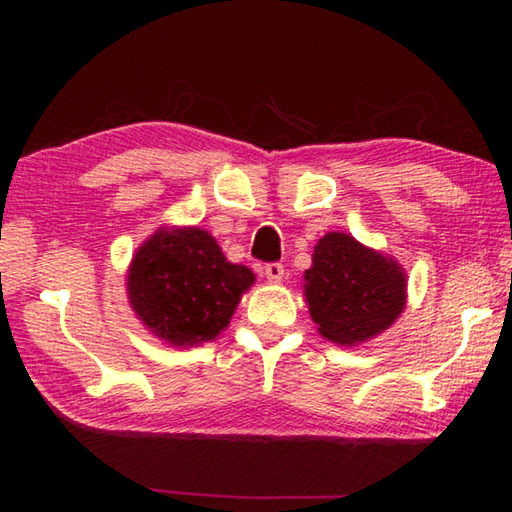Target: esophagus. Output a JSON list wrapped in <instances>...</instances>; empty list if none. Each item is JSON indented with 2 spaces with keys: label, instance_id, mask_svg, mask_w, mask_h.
<instances>
[{
  "label": "esophagus",
  "instance_id": "34e87169",
  "mask_svg": "<svg viewBox=\"0 0 512 512\" xmlns=\"http://www.w3.org/2000/svg\"><path fill=\"white\" fill-rule=\"evenodd\" d=\"M264 275H266L268 282H280L282 277H284V266L277 264V262L266 264V266H264Z\"/></svg>",
  "mask_w": 512,
  "mask_h": 512
}]
</instances>
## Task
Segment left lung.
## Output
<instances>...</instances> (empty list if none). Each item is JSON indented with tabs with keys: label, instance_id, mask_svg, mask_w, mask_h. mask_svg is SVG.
Instances as JSON below:
<instances>
[{
	"label": "left lung",
	"instance_id": "8db88e82",
	"mask_svg": "<svg viewBox=\"0 0 512 512\" xmlns=\"http://www.w3.org/2000/svg\"><path fill=\"white\" fill-rule=\"evenodd\" d=\"M311 320L327 341L357 345L391 327L406 307V273L345 232L318 239L305 271Z\"/></svg>",
	"mask_w": 512,
	"mask_h": 512
}]
</instances>
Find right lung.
<instances>
[{"instance_id": "1", "label": "right lung", "mask_w": 512, "mask_h": 512, "mask_svg": "<svg viewBox=\"0 0 512 512\" xmlns=\"http://www.w3.org/2000/svg\"><path fill=\"white\" fill-rule=\"evenodd\" d=\"M253 282V271L228 262L205 230L160 228L137 248L126 284L149 332L173 348H192L228 327Z\"/></svg>"}]
</instances>
